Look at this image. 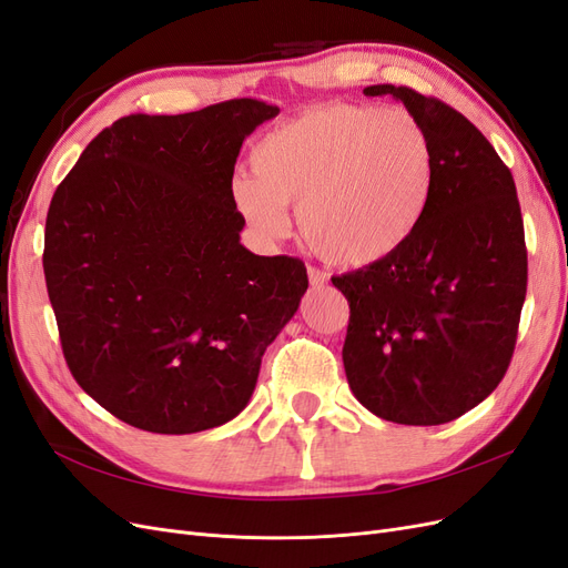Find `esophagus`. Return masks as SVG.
<instances>
[{
	"label": "esophagus",
	"instance_id": "esophagus-1",
	"mask_svg": "<svg viewBox=\"0 0 568 568\" xmlns=\"http://www.w3.org/2000/svg\"><path fill=\"white\" fill-rule=\"evenodd\" d=\"M307 280H311V286L313 288H320L326 284V274L317 267H307Z\"/></svg>",
	"mask_w": 568,
	"mask_h": 568
}]
</instances>
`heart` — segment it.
I'll return each mask as SVG.
<instances>
[{"label": "heart", "instance_id": "heart-1", "mask_svg": "<svg viewBox=\"0 0 568 568\" xmlns=\"http://www.w3.org/2000/svg\"><path fill=\"white\" fill-rule=\"evenodd\" d=\"M253 173L232 182L236 209L265 239L298 230L326 263L388 261L417 234L436 186V153L405 109L326 104L270 130L253 149Z\"/></svg>", "mask_w": 568, "mask_h": 568}]
</instances>
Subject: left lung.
I'll use <instances>...</instances> for the list:
<instances>
[{
  "instance_id": "8db88e82",
  "label": "left lung",
  "mask_w": 568,
  "mask_h": 568,
  "mask_svg": "<svg viewBox=\"0 0 568 568\" xmlns=\"http://www.w3.org/2000/svg\"><path fill=\"white\" fill-rule=\"evenodd\" d=\"M365 94H390L422 120L436 186L398 253L332 277L351 305L343 367L372 415L436 426L484 403L509 367L528 282L517 186L459 111L395 84Z\"/></svg>"
}]
</instances>
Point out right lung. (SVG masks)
I'll return each mask as SVG.
<instances>
[{
    "mask_svg": "<svg viewBox=\"0 0 568 568\" xmlns=\"http://www.w3.org/2000/svg\"><path fill=\"white\" fill-rule=\"evenodd\" d=\"M280 113L232 99L101 130L57 186L44 280L82 390L151 434L227 424L307 288L298 257L239 244L232 196L246 136Z\"/></svg>",
    "mask_w": 568,
    "mask_h": 568,
    "instance_id": "right-lung-1",
    "label": "right lung"
}]
</instances>
